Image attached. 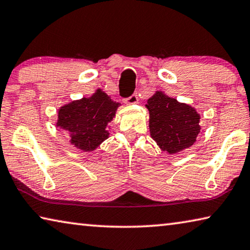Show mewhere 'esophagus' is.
<instances>
[{
    "instance_id": "1",
    "label": "esophagus",
    "mask_w": 250,
    "mask_h": 250,
    "mask_svg": "<svg viewBox=\"0 0 250 250\" xmlns=\"http://www.w3.org/2000/svg\"><path fill=\"white\" fill-rule=\"evenodd\" d=\"M138 101H139L138 95L133 94V95H131L129 98L125 99V104H138Z\"/></svg>"
}]
</instances>
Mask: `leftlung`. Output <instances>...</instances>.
Returning a JSON list of instances; mask_svg holds the SVG:
<instances>
[{"label": "left lung", "instance_id": "obj_1", "mask_svg": "<svg viewBox=\"0 0 250 250\" xmlns=\"http://www.w3.org/2000/svg\"><path fill=\"white\" fill-rule=\"evenodd\" d=\"M149 128L160 149L177 153L194 145L200 133V115L191 105L156 91L147 100Z\"/></svg>", "mask_w": 250, "mask_h": 250}]
</instances>
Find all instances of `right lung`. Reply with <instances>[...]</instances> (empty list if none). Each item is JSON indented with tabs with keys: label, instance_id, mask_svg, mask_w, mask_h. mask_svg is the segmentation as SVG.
<instances>
[{
	"label": "right lung",
	"instance_id": "1",
	"mask_svg": "<svg viewBox=\"0 0 250 250\" xmlns=\"http://www.w3.org/2000/svg\"><path fill=\"white\" fill-rule=\"evenodd\" d=\"M120 104L98 89L89 98L71 101L58 110L56 125L70 135V142L82 151H94L109 137L108 124Z\"/></svg>",
	"mask_w": 250,
	"mask_h": 250
}]
</instances>
